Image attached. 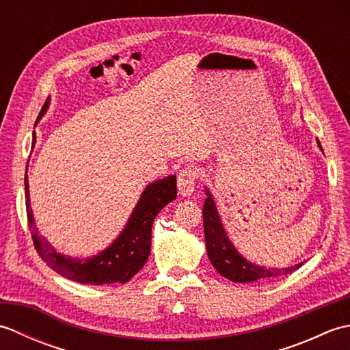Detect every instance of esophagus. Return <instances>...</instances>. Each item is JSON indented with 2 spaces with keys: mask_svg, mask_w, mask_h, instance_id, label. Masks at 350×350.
Masks as SVG:
<instances>
[{
  "mask_svg": "<svg viewBox=\"0 0 350 350\" xmlns=\"http://www.w3.org/2000/svg\"><path fill=\"white\" fill-rule=\"evenodd\" d=\"M197 177H198L197 170L192 167L183 168L179 173V176H177V187H179V192L183 197L192 196V192H194V188H196Z\"/></svg>",
  "mask_w": 350,
  "mask_h": 350,
  "instance_id": "esophagus-1",
  "label": "esophagus"
}]
</instances>
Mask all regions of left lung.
I'll list each match as a JSON object with an SVG mask.
<instances>
[{
    "label": "left lung",
    "instance_id": "left-lung-1",
    "mask_svg": "<svg viewBox=\"0 0 350 350\" xmlns=\"http://www.w3.org/2000/svg\"><path fill=\"white\" fill-rule=\"evenodd\" d=\"M317 146L322 150V146L317 139ZM206 200L203 206V226H204V239H206V250L209 256L211 263L213 265L222 277L233 282H252L257 280L266 278H278L284 275L292 273L298 269L304 263H298L288 267H265L254 263H250L247 258H243L234 245L230 242L226 233L219 215L217 211V204L213 202V197L206 189Z\"/></svg>",
    "mask_w": 350,
    "mask_h": 350
}]
</instances>
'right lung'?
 I'll return each mask as SVG.
<instances>
[{"label": "right lung", "instance_id": "add662e5", "mask_svg": "<svg viewBox=\"0 0 350 350\" xmlns=\"http://www.w3.org/2000/svg\"><path fill=\"white\" fill-rule=\"evenodd\" d=\"M49 99L44 102L37 122L46 113ZM36 122V123H37ZM36 138L33 139V147ZM28 170V162H27ZM25 206L28 226L31 230L34 247L42 260L51 269L72 281L83 282V284L102 286L113 284V282H126L135 275L147 262L152 247V226L163 207L173 202L177 196L176 176H168L165 179L156 180L147 185L138 203L133 209L128 224L117 239L107 250L98 252V256L87 258H73L57 252L52 245L37 232L33 217L31 206H29V189L28 176L25 174Z\"/></svg>", "mask_w": 350, "mask_h": 350}]
</instances>
